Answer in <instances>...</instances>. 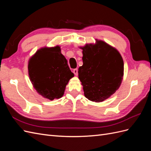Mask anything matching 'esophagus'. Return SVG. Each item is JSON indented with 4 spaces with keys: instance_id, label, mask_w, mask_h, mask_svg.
I'll return each instance as SVG.
<instances>
[{
    "instance_id": "34e87169",
    "label": "esophagus",
    "mask_w": 151,
    "mask_h": 151,
    "mask_svg": "<svg viewBox=\"0 0 151 151\" xmlns=\"http://www.w3.org/2000/svg\"><path fill=\"white\" fill-rule=\"evenodd\" d=\"M73 72H74L75 76H77V75H78V70H77V68H75V69L73 70Z\"/></svg>"
}]
</instances>
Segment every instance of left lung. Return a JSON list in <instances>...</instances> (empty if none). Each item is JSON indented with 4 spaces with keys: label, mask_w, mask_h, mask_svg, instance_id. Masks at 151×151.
Listing matches in <instances>:
<instances>
[{
    "label": "left lung",
    "mask_w": 151,
    "mask_h": 151,
    "mask_svg": "<svg viewBox=\"0 0 151 151\" xmlns=\"http://www.w3.org/2000/svg\"><path fill=\"white\" fill-rule=\"evenodd\" d=\"M83 50V65L79 68V79L85 97L100 103L109 98L119 89L124 71L120 52L104 41L96 39Z\"/></svg>",
    "instance_id": "obj_1"
}]
</instances>
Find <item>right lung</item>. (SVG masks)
I'll use <instances>...</instances> for the list:
<instances>
[{
	"mask_svg": "<svg viewBox=\"0 0 151 151\" xmlns=\"http://www.w3.org/2000/svg\"><path fill=\"white\" fill-rule=\"evenodd\" d=\"M28 69L36 92L51 101L63 96L68 81L74 76L58 45L38 50L29 59Z\"/></svg>",
	"mask_w": 151,
	"mask_h": 151,
	"instance_id": "obj_1",
	"label": "right lung"
}]
</instances>
